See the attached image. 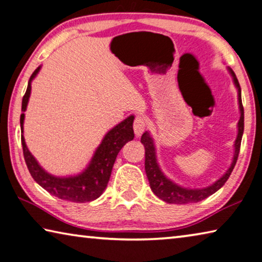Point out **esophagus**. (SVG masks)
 <instances>
[{"mask_svg":"<svg viewBox=\"0 0 262 262\" xmlns=\"http://www.w3.org/2000/svg\"><path fill=\"white\" fill-rule=\"evenodd\" d=\"M146 128V122H145V118L143 116H137L134 123V130H135V135L137 137H139L143 135V132Z\"/></svg>","mask_w":262,"mask_h":262,"instance_id":"esophagus-1","label":"esophagus"}]
</instances>
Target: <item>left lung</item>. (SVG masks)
Returning <instances> with one entry per match:
<instances>
[{
    "label": "left lung",
    "mask_w": 262,
    "mask_h": 262,
    "mask_svg": "<svg viewBox=\"0 0 262 262\" xmlns=\"http://www.w3.org/2000/svg\"><path fill=\"white\" fill-rule=\"evenodd\" d=\"M228 71L230 75L232 76L233 84L237 88L238 92V105L240 111V118L238 122V134L237 138L234 140L233 145V158L232 162H231L228 170L225 171L222 177L216 180L212 184L204 188H186L180 186V184L171 181L169 178H167L164 171H162L161 167L158 162L157 158V148L156 144H154V139L152 136L149 135L148 131H145L143 136H141V144L145 147V171H146L149 187L153 191V194L159 197L160 200L165 201L167 203L170 204H187V203H196L200 202L204 199H207L210 195L215 194L217 190L224 186V183L228 181L229 177L232 173V170L235 166V162L238 159V154L240 149V144H242V138L244 134V108L242 103V89L238 82L237 76H235L234 72L228 67Z\"/></svg>",
    "instance_id": "left-lung-1"
}]
</instances>
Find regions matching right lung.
Masks as SVG:
<instances>
[{
    "label": "right lung",
    "mask_w": 262,
    "mask_h": 262,
    "mask_svg": "<svg viewBox=\"0 0 262 262\" xmlns=\"http://www.w3.org/2000/svg\"><path fill=\"white\" fill-rule=\"evenodd\" d=\"M41 66L32 73L29 80L28 89L22 101V115H20V131H22V146L24 159L27 162L28 169L40 187L49 191L58 199L71 201V202L84 203L91 202L98 199L106 188L109 182L111 170L117 158V154L127 141L135 138L134 134V119L135 116L131 115L124 119L111 130L106 132L103 137L101 144L94 152L93 157L87 167L76 175L70 177H55V175L46 171L39 165L25 144L23 136L25 110H27L30 95H31V82L39 73Z\"/></svg>",
    "instance_id": "1"
}]
</instances>
